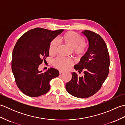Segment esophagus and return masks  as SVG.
I'll return each instance as SVG.
<instances>
[{
	"label": "esophagus",
	"mask_w": 125,
	"mask_h": 125,
	"mask_svg": "<svg viewBox=\"0 0 125 125\" xmlns=\"http://www.w3.org/2000/svg\"><path fill=\"white\" fill-rule=\"evenodd\" d=\"M59 73H60V74H62V73H64V71L60 70V71H59Z\"/></svg>",
	"instance_id": "1"
}]
</instances>
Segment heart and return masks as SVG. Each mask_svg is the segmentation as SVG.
Instances as JSON below:
<instances>
[{"label":"heart","instance_id":"obj_1","mask_svg":"<svg viewBox=\"0 0 125 125\" xmlns=\"http://www.w3.org/2000/svg\"><path fill=\"white\" fill-rule=\"evenodd\" d=\"M60 40L73 49L74 54L78 57H83L86 54L88 45L84 41L83 36L75 31H69L61 37ZM58 43L56 40H53L49 46L50 55H55L57 50ZM73 64V60L58 57L53 62V65L61 70H65L72 67Z\"/></svg>","mask_w":125,"mask_h":125}]
</instances>
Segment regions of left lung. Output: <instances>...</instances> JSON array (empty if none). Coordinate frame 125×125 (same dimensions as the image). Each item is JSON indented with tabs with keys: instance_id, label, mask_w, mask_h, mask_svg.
I'll return each mask as SVG.
<instances>
[{
	"instance_id": "obj_1",
	"label": "left lung",
	"mask_w": 125,
	"mask_h": 125,
	"mask_svg": "<svg viewBox=\"0 0 125 125\" xmlns=\"http://www.w3.org/2000/svg\"><path fill=\"white\" fill-rule=\"evenodd\" d=\"M82 33L89 41L86 54L82 57L74 69L79 73L83 71L84 76L79 77L72 73V78L65 85L67 92L74 97L86 98L99 91L109 72L110 56L107 46L99 35L85 30Z\"/></svg>"
}]
</instances>
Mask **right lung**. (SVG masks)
<instances>
[{"label": "right lung", "instance_id": "add662e5", "mask_svg": "<svg viewBox=\"0 0 125 125\" xmlns=\"http://www.w3.org/2000/svg\"><path fill=\"white\" fill-rule=\"evenodd\" d=\"M63 31L35 28L18 39L12 53V70L18 87L26 95L36 97L46 94L50 90V81L59 75L54 68L43 73L39 70V66L49 56L50 42Z\"/></svg>", "mask_w": 125, "mask_h": 125}]
</instances>
